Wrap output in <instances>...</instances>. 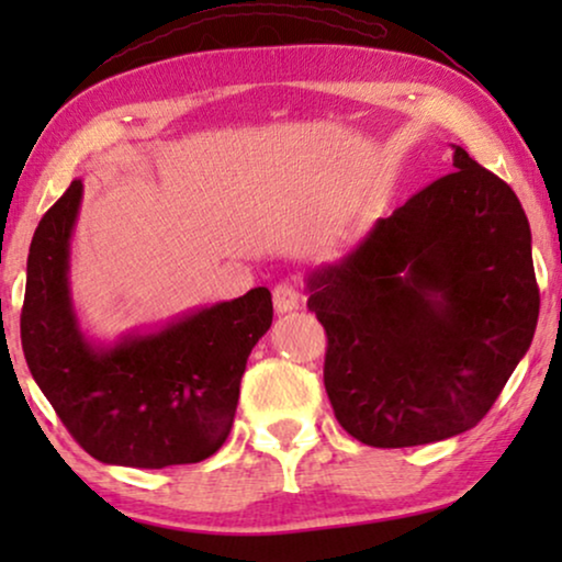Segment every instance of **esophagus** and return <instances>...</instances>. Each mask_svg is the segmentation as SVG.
Segmentation results:
<instances>
[{"label": "esophagus", "mask_w": 562, "mask_h": 562, "mask_svg": "<svg viewBox=\"0 0 562 562\" xmlns=\"http://www.w3.org/2000/svg\"><path fill=\"white\" fill-rule=\"evenodd\" d=\"M299 304H302V294H299L296 283L291 281H281L273 286V306L279 314H286V312H294L299 310Z\"/></svg>", "instance_id": "34e87169"}]
</instances>
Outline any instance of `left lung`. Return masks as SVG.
I'll list each match as a JSON object with an SVG mask.
<instances>
[{
    "instance_id": "obj_1",
    "label": "left lung",
    "mask_w": 562,
    "mask_h": 562,
    "mask_svg": "<svg viewBox=\"0 0 562 562\" xmlns=\"http://www.w3.org/2000/svg\"><path fill=\"white\" fill-rule=\"evenodd\" d=\"M452 148L456 171L306 279V306L327 333L329 404L371 448L479 425L535 337L527 214L509 183Z\"/></svg>"
}]
</instances>
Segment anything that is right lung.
Instances as JSON below:
<instances>
[{
	"label": "right lung",
	"mask_w": 562,
	"mask_h": 562,
	"mask_svg": "<svg viewBox=\"0 0 562 562\" xmlns=\"http://www.w3.org/2000/svg\"><path fill=\"white\" fill-rule=\"evenodd\" d=\"M81 179L43 214L27 256L20 314L30 373L91 458L166 468L214 456L233 429L250 350L273 322L271 291L191 312L158 333L91 345L68 294V243Z\"/></svg>",
	"instance_id": "obj_1"
}]
</instances>
